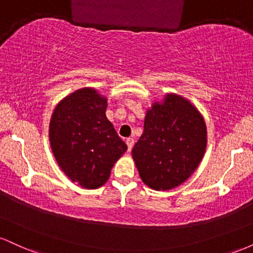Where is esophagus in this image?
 <instances>
[{
	"label": "esophagus",
	"mask_w": 253,
	"mask_h": 253,
	"mask_svg": "<svg viewBox=\"0 0 253 253\" xmlns=\"http://www.w3.org/2000/svg\"><path fill=\"white\" fill-rule=\"evenodd\" d=\"M126 144H127V147H128V151L132 150L133 145H134V139L133 138H127L126 139Z\"/></svg>",
	"instance_id": "34e87169"
}]
</instances>
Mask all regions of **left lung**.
Instances as JSON below:
<instances>
[{
  "instance_id": "obj_1",
  "label": "left lung",
  "mask_w": 253,
  "mask_h": 253,
  "mask_svg": "<svg viewBox=\"0 0 253 253\" xmlns=\"http://www.w3.org/2000/svg\"><path fill=\"white\" fill-rule=\"evenodd\" d=\"M207 147V127L187 98L167 94L147 109L144 132L132 150L141 181L155 190H170L193 175Z\"/></svg>"
}]
</instances>
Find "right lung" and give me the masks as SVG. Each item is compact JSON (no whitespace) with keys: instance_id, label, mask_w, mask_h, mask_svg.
Segmentation results:
<instances>
[{"instance_id":"right-lung-1","label":"right lung","mask_w":253,"mask_h":253,"mask_svg":"<svg viewBox=\"0 0 253 253\" xmlns=\"http://www.w3.org/2000/svg\"><path fill=\"white\" fill-rule=\"evenodd\" d=\"M108 100L94 88H82L54 108L48 127L50 145L63 172L86 189L108 181L127 145L106 117Z\"/></svg>"}]
</instances>
